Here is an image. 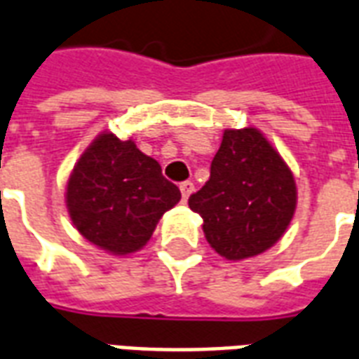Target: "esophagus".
Instances as JSON below:
<instances>
[{
    "label": "esophagus",
    "mask_w": 359,
    "mask_h": 359,
    "mask_svg": "<svg viewBox=\"0 0 359 359\" xmlns=\"http://www.w3.org/2000/svg\"><path fill=\"white\" fill-rule=\"evenodd\" d=\"M180 194H182V199H188L190 198V194L194 191V182H190V180H184V182H180Z\"/></svg>",
    "instance_id": "34e87169"
}]
</instances>
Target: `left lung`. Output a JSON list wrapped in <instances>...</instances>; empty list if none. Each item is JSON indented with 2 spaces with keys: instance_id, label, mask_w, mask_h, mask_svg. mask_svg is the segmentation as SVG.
<instances>
[{
  "instance_id": "obj_1",
  "label": "left lung",
  "mask_w": 359,
  "mask_h": 359,
  "mask_svg": "<svg viewBox=\"0 0 359 359\" xmlns=\"http://www.w3.org/2000/svg\"><path fill=\"white\" fill-rule=\"evenodd\" d=\"M297 203L294 175L256 128L226 130L210 179L188 205L209 245L226 259L265 252L284 235Z\"/></svg>"
}]
</instances>
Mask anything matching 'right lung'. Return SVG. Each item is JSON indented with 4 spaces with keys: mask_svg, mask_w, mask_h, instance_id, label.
Returning a JSON list of instances; mask_svg holds the SVG:
<instances>
[{
    "mask_svg": "<svg viewBox=\"0 0 359 359\" xmlns=\"http://www.w3.org/2000/svg\"><path fill=\"white\" fill-rule=\"evenodd\" d=\"M180 190L160 163L133 141L101 133L84 150L67 180L65 203L79 233L111 254L143 248L163 212L179 203Z\"/></svg>",
    "mask_w": 359,
    "mask_h": 359,
    "instance_id": "obj_1",
    "label": "right lung"
}]
</instances>
